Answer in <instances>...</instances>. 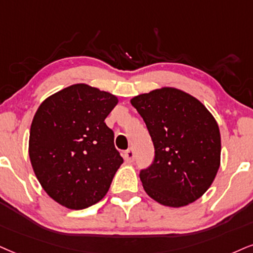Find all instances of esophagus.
<instances>
[{"label": "esophagus", "instance_id": "1", "mask_svg": "<svg viewBox=\"0 0 253 253\" xmlns=\"http://www.w3.org/2000/svg\"><path fill=\"white\" fill-rule=\"evenodd\" d=\"M123 156L126 162H133V160H135V151H133V149L130 148L123 152Z\"/></svg>", "mask_w": 253, "mask_h": 253}]
</instances>
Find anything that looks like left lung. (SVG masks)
Listing matches in <instances>:
<instances>
[{
	"instance_id": "left-lung-1",
	"label": "left lung",
	"mask_w": 253,
	"mask_h": 253,
	"mask_svg": "<svg viewBox=\"0 0 253 253\" xmlns=\"http://www.w3.org/2000/svg\"><path fill=\"white\" fill-rule=\"evenodd\" d=\"M144 121L155 157L139 178L145 192L167 207L198 199L212 184L220 163L218 126L198 99L173 88L131 99Z\"/></svg>"
}]
</instances>
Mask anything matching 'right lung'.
Here are the masks:
<instances>
[{
  "label": "right lung",
  "instance_id": "obj_1",
  "mask_svg": "<svg viewBox=\"0 0 253 253\" xmlns=\"http://www.w3.org/2000/svg\"><path fill=\"white\" fill-rule=\"evenodd\" d=\"M117 98L86 84L46 98L30 127L29 156L39 182L69 209H85L107 195L123 158L105 124Z\"/></svg>",
  "mask_w": 253,
  "mask_h": 253
}]
</instances>
